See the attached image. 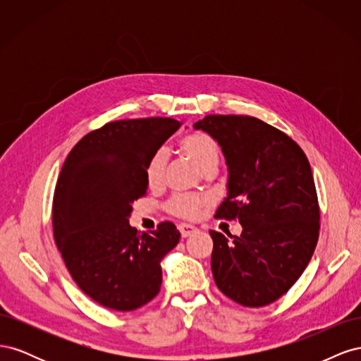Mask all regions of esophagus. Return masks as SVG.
<instances>
[{"instance_id":"obj_1","label":"esophagus","mask_w":361,"mask_h":361,"mask_svg":"<svg viewBox=\"0 0 361 361\" xmlns=\"http://www.w3.org/2000/svg\"><path fill=\"white\" fill-rule=\"evenodd\" d=\"M178 227H179V232L182 235V238H188L194 233H197V227H194V226L187 224V223H180Z\"/></svg>"}]
</instances>
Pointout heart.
Masks as SVG:
<instances>
[{
    "instance_id": "1",
    "label": "heart",
    "mask_w": 361,
    "mask_h": 361,
    "mask_svg": "<svg viewBox=\"0 0 361 361\" xmlns=\"http://www.w3.org/2000/svg\"><path fill=\"white\" fill-rule=\"evenodd\" d=\"M180 150L187 155L188 159L194 162V166L200 171H207L209 169H216L220 162V150H218L215 141L203 133H191L180 140ZM167 166V152L166 149H158L147 159L145 176L147 185L152 188L159 187L164 182V173ZM209 203L206 197L199 195H176L169 202V211L178 216L195 218L203 207Z\"/></svg>"
}]
</instances>
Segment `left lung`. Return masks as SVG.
<instances>
[{
	"label": "left lung",
	"mask_w": 361,
	"mask_h": 361,
	"mask_svg": "<svg viewBox=\"0 0 361 361\" xmlns=\"http://www.w3.org/2000/svg\"><path fill=\"white\" fill-rule=\"evenodd\" d=\"M194 129L221 147L227 197L216 218L243 233L211 231L214 280L245 307L279 300L304 272L319 236V204L307 157L285 133L250 116H206Z\"/></svg>",
	"instance_id": "1"
}]
</instances>
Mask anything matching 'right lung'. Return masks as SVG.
Here are the masks:
<instances>
[{
  "instance_id": "right-lung-1",
  "label": "right lung",
  "mask_w": 361,
  "mask_h": 361,
  "mask_svg": "<svg viewBox=\"0 0 361 361\" xmlns=\"http://www.w3.org/2000/svg\"><path fill=\"white\" fill-rule=\"evenodd\" d=\"M179 126L167 117L106 123L82 137L63 164L52 203L54 239L76 285L104 307L135 310L161 289V260L180 233L169 221L138 232L129 216L147 192V159Z\"/></svg>"
}]
</instances>
